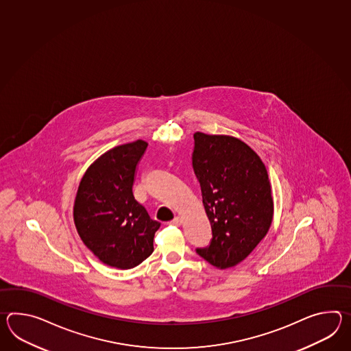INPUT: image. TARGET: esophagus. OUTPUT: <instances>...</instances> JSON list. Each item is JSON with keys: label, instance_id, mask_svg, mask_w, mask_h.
<instances>
[{"label": "esophagus", "instance_id": "1", "mask_svg": "<svg viewBox=\"0 0 351 351\" xmlns=\"http://www.w3.org/2000/svg\"><path fill=\"white\" fill-rule=\"evenodd\" d=\"M170 224H172V226H180L182 224V219L180 218V217H176V218L173 219L172 221H170Z\"/></svg>", "mask_w": 351, "mask_h": 351}]
</instances>
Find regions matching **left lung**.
Here are the masks:
<instances>
[{
    "mask_svg": "<svg viewBox=\"0 0 351 351\" xmlns=\"http://www.w3.org/2000/svg\"><path fill=\"white\" fill-rule=\"evenodd\" d=\"M193 169L211 224L210 244L196 253L219 269L241 263L268 233L273 219L265 164L232 136L194 133Z\"/></svg>",
    "mask_w": 351,
    "mask_h": 351,
    "instance_id": "1",
    "label": "left lung"
}]
</instances>
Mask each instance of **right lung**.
Returning <instances> with one entry per match:
<instances>
[{"instance_id":"add662e5","label":"right lung","mask_w":351,"mask_h":351,"mask_svg":"<svg viewBox=\"0 0 351 351\" xmlns=\"http://www.w3.org/2000/svg\"><path fill=\"white\" fill-rule=\"evenodd\" d=\"M147 142L112 148L88 167L74 202L79 237L104 265L130 269L154 252L160 223L133 196L137 165Z\"/></svg>"}]
</instances>
